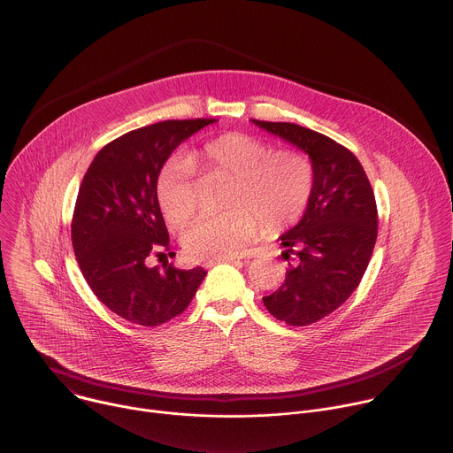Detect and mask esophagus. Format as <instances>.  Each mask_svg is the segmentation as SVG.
<instances>
[{
	"mask_svg": "<svg viewBox=\"0 0 453 453\" xmlns=\"http://www.w3.org/2000/svg\"><path fill=\"white\" fill-rule=\"evenodd\" d=\"M236 261H240V257H224V259H213V261H208L204 266L206 268H210V266H213V265H217V263H236Z\"/></svg>",
	"mask_w": 453,
	"mask_h": 453,
	"instance_id": "34e87169",
	"label": "esophagus"
}]
</instances>
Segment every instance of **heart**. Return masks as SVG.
Here are the masks:
<instances>
[{"label": "heart", "instance_id": "b5f03b06", "mask_svg": "<svg viewBox=\"0 0 453 453\" xmlns=\"http://www.w3.org/2000/svg\"><path fill=\"white\" fill-rule=\"evenodd\" d=\"M211 173L231 178L222 213L201 215L183 234L187 254L213 261L240 254L259 233H277L304 215L315 188V167L300 150H275L272 143L227 133L208 142L194 158ZM160 208L171 226L181 229L199 206L194 165L171 160L157 185Z\"/></svg>", "mask_w": 453, "mask_h": 453}]
</instances>
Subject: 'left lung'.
<instances>
[{"instance_id":"obj_1","label":"left lung","mask_w":453,"mask_h":453,"mask_svg":"<svg viewBox=\"0 0 453 453\" xmlns=\"http://www.w3.org/2000/svg\"><path fill=\"white\" fill-rule=\"evenodd\" d=\"M303 149L315 167V188L300 222L279 240L293 256L279 289L263 296L270 315L304 327L338 310L359 286L377 240V204L366 173L336 140L293 122L252 119Z\"/></svg>"}]
</instances>
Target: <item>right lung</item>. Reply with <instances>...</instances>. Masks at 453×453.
<instances>
[{
	"label": "right lung",
	"instance_id": "obj_1",
	"mask_svg": "<svg viewBox=\"0 0 453 453\" xmlns=\"http://www.w3.org/2000/svg\"><path fill=\"white\" fill-rule=\"evenodd\" d=\"M215 120L133 129L99 150L80 185L71 224L80 270L101 303L134 326L157 327L181 315L206 277L201 266L149 268L147 257L171 250L157 196L160 171L183 140Z\"/></svg>",
	"mask_w": 453,
	"mask_h": 453
}]
</instances>
